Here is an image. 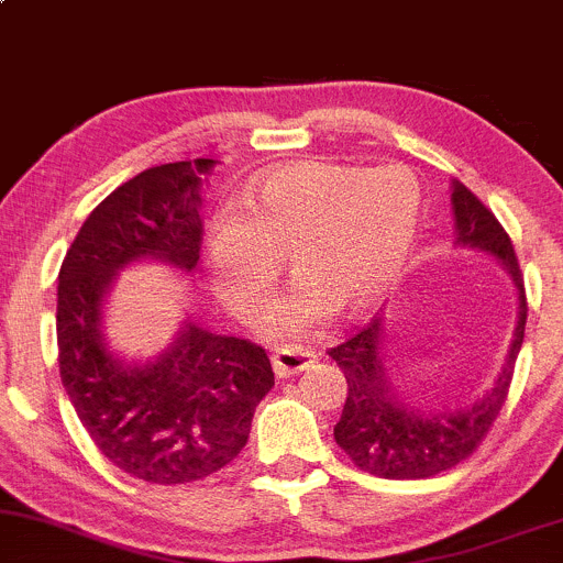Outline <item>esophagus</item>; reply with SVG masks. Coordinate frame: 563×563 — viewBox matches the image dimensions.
Returning a JSON list of instances; mask_svg holds the SVG:
<instances>
[{
    "mask_svg": "<svg viewBox=\"0 0 563 563\" xmlns=\"http://www.w3.org/2000/svg\"><path fill=\"white\" fill-rule=\"evenodd\" d=\"M271 365H274V373L279 378L298 376V373H303L313 365V352H308L303 346L279 349V352L271 354Z\"/></svg>",
    "mask_w": 563,
    "mask_h": 563,
    "instance_id": "obj_1",
    "label": "esophagus"
}]
</instances>
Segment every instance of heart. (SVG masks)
<instances>
[{"instance_id":"1","label":"heart","mask_w":563,"mask_h":563,"mask_svg":"<svg viewBox=\"0 0 563 563\" xmlns=\"http://www.w3.org/2000/svg\"><path fill=\"white\" fill-rule=\"evenodd\" d=\"M241 214L211 225L207 263L217 295L252 313L289 257L292 292L265 317L271 335H298L335 308L360 313L400 282L421 228V185L405 166L292 163L246 187Z\"/></svg>"}]
</instances>
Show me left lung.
<instances>
[{
    "instance_id": "left-lung-1",
    "label": "left lung",
    "mask_w": 563,
    "mask_h": 563,
    "mask_svg": "<svg viewBox=\"0 0 563 563\" xmlns=\"http://www.w3.org/2000/svg\"><path fill=\"white\" fill-rule=\"evenodd\" d=\"M456 244L488 252L510 274L518 292V324L512 332L507 360L492 389L475 402L459 408L424 410L405 402L391 384L389 367L380 352V317L354 338L330 349V356L346 376V402L335 424V443L365 473L389 481H416L456 467L473 453L505 405L518 352L526 330V292L510 235L497 217L462 183H451Z\"/></svg>"
}]
</instances>
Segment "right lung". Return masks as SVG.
Segmentation results:
<instances>
[{
  "label": "right lung",
  "mask_w": 563,
  "mask_h": 563,
  "mask_svg": "<svg viewBox=\"0 0 563 563\" xmlns=\"http://www.w3.org/2000/svg\"><path fill=\"white\" fill-rule=\"evenodd\" d=\"M211 158L163 163L110 192L82 222L58 274V371L96 449L131 477L201 481L239 456L257 402L274 386L263 346L187 319L147 362L104 338L114 276L144 260L190 274L201 252V177Z\"/></svg>",
  "instance_id": "obj_1"
}]
</instances>
